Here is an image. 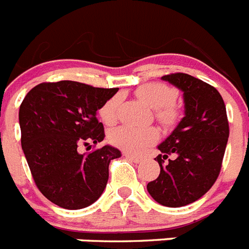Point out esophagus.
<instances>
[{
    "mask_svg": "<svg viewBox=\"0 0 249 249\" xmlns=\"http://www.w3.org/2000/svg\"><path fill=\"white\" fill-rule=\"evenodd\" d=\"M124 157L128 158V160H133L135 163H141L142 162V158L138 157V156H135V155H129V153H124Z\"/></svg>",
    "mask_w": 249,
    "mask_h": 249,
    "instance_id": "34e87169",
    "label": "esophagus"
}]
</instances>
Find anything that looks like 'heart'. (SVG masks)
<instances>
[{"instance_id": "b5f03b06", "label": "heart", "mask_w": 249, "mask_h": 249, "mask_svg": "<svg viewBox=\"0 0 249 249\" xmlns=\"http://www.w3.org/2000/svg\"><path fill=\"white\" fill-rule=\"evenodd\" d=\"M136 96L144 105L155 109L156 117L160 123L166 126L173 124L178 117V112L173 106L177 93L175 89L158 82H149L140 86L136 89ZM120 97L114 96L109 98L101 107V120L106 124H112L117 118V108ZM158 133L155 128H136L131 126H120L112 129L109 133V140L114 146L131 153H141L147 147L153 144L157 141Z\"/></svg>"}]
</instances>
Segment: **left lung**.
Masks as SVG:
<instances>
[{"instance_id":"8db88e82","label":"left lung","mask_w":249,"mask_h":249,"mask_svg":"<svg viewBox=\"0 0 249 249\" xmlns=\"http://www.w3.org/2000/svg\"><path fill=\"white\" fill-rule=\"evenodd\" d=\"M162 80L183 92L184 117L158 144L160 172L147 191L162 206L177 208L211 190L221 171L230 127L223 98L214 87L187 73Z\"/></svg>"}]
</instances>
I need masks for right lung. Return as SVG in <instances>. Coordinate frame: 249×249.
<instances>
[{
    "instance_id": "obj_1",
    "label": "right lung",
    "mask_w": 249,
    "mask_h": 249,
    "mask_svg": "<svg viewBox=\"0 0 249 249\" xmlns=\"http://www.w3.org/2000/svg\"><path fill=\"white\" fill-rule=\"evenodd\" d=\"M118 89H97L74 81L39 83L19 106L21 144L36 186L66 210H81L101 197L109 162L122 156L106 144L89 155L81 143L105 138L97 111Z\"/></svg>"
}]
</instances>
